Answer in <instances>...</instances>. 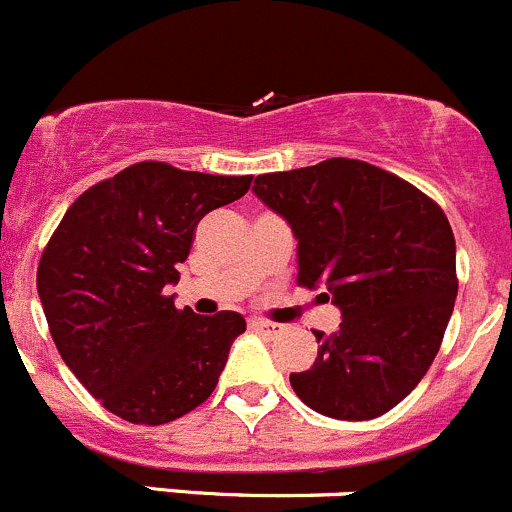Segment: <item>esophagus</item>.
I'll return each mask as SVG.
<instances>
[{
    "mask_svg": "<svg viewBox=\"0 0 512 512\" xmlns=\"http://www.w3.org/2000/svg\"><path fill=\"white\" fill-rule=\"evenodd\" d=\"M252 330H260L265 332V335H280L282 332V325H277V322H270V320H262V317H255V320H250Z\"/></svg>",
    "mask_w": 512,
    "mask_h": 512,
    "instance_id": "esophagus-1",
    "label": "esophagus"
}]
</instances>
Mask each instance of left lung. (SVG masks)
Here are the masks:
<instances>
[{"label":"left lung","instance_id":"left-lung-1","mask_svg":"<svg viewBox=\"0 0 512 512\" xmlns=\"http://www.w3.org/2000/svg\"><path fill=\"white\" fill-rule=\"evenodd\" d=\"M252 192L297 237V285L342 312L340 330H315V365L292 372V390L327 418L385 415L423 380L453 315L448 217L410 182L347 157L260 175Z\"/></svg>","mask_w":512,"mask_h":512}]
</instances>
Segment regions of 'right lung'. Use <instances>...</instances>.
<instances>
[{
  "instance_id": "1",
  "label": "right lung",
  "mask_w": 512,
  "mask_h": 512,
  "mask_svg": "<svg viewBox=\"0 0 512 512\" xmlns=\"http://www.w3.org/2000/svg\"><path fill=\"white\" fill-rule=\"evenodd\" d=\"M250 182L137 162L64 212L39 260L37 292L59 355L109 413L165 425L212 395L245 317L177 310L167 287L180 280L197 222L240 200Z\"/></svg>"
}]
</instances>
